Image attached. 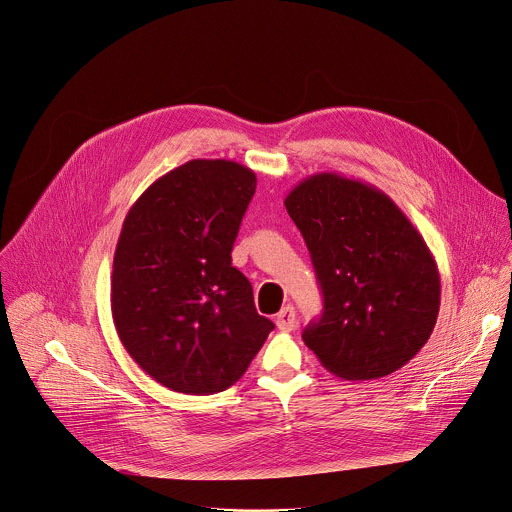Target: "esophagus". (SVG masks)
<instances>
[{
	"label": "esophagus",
	"mask_w": 512,
	"mask_h": 512,
	"mask_svg": "<svg viewBox=\"0 0 512 512\" xmlns=\"http://www.w3.org/2000/svg\"><path fill=\"white\" fill-rule=\"evenodd\" d=\"M295 323H297V319H295V309H293V305H285V307L277 313V317H275V325H277L281 331H291V329L295 327Z\"/></svg>",
	"instance_id": "esophagus-1"
}]
</instances>
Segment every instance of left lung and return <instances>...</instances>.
Segmentation results:
<instances>
[{
    "instance_id": "1",
    "label": "left lung",
    "mask_w": 512,
    "mask_h": 512,
    "mask_svg": "<svg viewBox=\"0 0 512 512\" xmlns=\"http://www.w3.org/2000/svg\"><path fill=\"white\" fill-rule=\"evenodd\" d=\"M323 293V315L303 331L321 365L369 381L407 365L429 341L441 277L423 235L381 189L315 173L285 197Z\"/></svg>"
}]
</instances>
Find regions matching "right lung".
<instances>
[{
	"instance_id": "1",
	"label": "right lung",
	"mask_w": 512,
	"mask_h": 512,
	"mask_svg": "<svg viewBox=\"0 0 512 512\" xmlns=\"http://www.w3.org/2000/svg\"><path fill=\"white\" fill-rule=\"evenodd\" d=\"M255 187L245 165L191 159L151 183L125 215L113 255V323L131 359L171 391L229 389L275 327L231 265Z\"/></svg>"
}]
</instances>
